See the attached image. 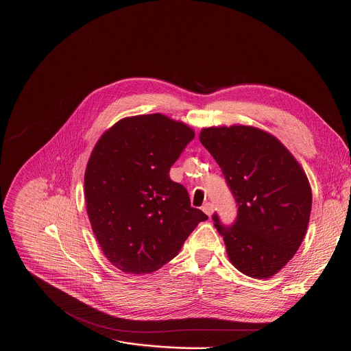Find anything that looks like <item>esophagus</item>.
Here are the masks:
<instances>
[{"mask_svg":"<svg viewBox=\"0 0 351 351\" xmlns=\"http://www.w3.org/2000/svg\"><path fill=\"white\" fill-rule=\"evenodd\" d=\"M202 210H204L208 216H210V215L213 213V204H210V202H205V204H204V206H202Z\"/></svg>","mask_w":351,"mask_h":351,"instance_id":"obj_1","label":"esophagus"}]
</instances>
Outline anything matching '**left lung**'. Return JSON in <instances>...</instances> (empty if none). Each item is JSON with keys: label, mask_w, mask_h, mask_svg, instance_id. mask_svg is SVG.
I'll use <instances>...</instances> for the list:
<instances>
[{"label": "left lung", "mask_w": 351, "mask_h": 351, "mask_svg": "<svg viewBox=\"0 0 351 351\" xmlns=\"http://www.w3.org/2000/svg\"><path fill=\"white\" fill-rule=\"evenodd\" d=\"M237 202L234 224L212 216L230 262L243 274L270 278L299 250L311 212L308 179L273 135L247 125L210 127L199 134Z\"/></svg>", "instance_id": "1"}]
</instances>
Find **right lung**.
Masks as SVG:
<instances>
[{
    "mask_svg": "<svg viewBox=\"0 0 351 351\" xmlns=\"http://www.w3.org/2000/svg\"><path fill=\"white\" fill-rule=\"evenodd\" d=\"M194 131L160 112L127 117L95 145L85 169L86 212L108 262L147 274L172 261L208 216L169 169Z\"/></svg>",
    "mask_w": 351,
    "mask_h": 351,
    "instance_id": "add662e5",
    "label": "right lung"
}]
</instances>
